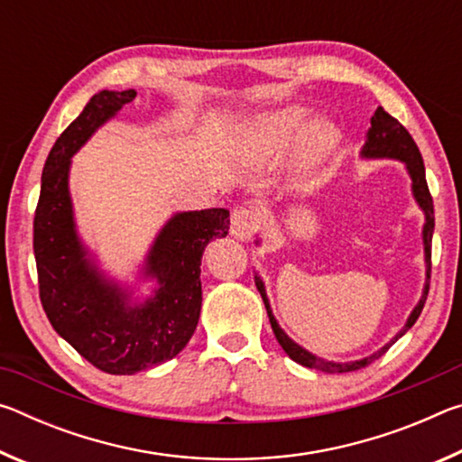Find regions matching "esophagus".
Wrapping results in <instances>:
<instances>
[{
    "label": "esophagus",
    "instance_id": "obj_1",
    "mask_svg": "<svg viewBox=\"0 0 462 462\" xmlns=\"http://www.w3.org/2000/svg\"><path fill=\"white\" fill-rule=\"evenodd\" d=\"M259 220H261L259 209L253 206H240L238 209H234L232 214L230 232L240 240H248L254 234L256 226H259Z\"/></svg>",
    "mask_w": 462,
    "mask_h": 462
}]
</instances>
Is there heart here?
Here are the masks:
<instances>
[{
  "instance_id": "obj_1",
  "label": "heart",
  "mask_w": 462,
  "mask_h": 462,
  "mask_svg": "<svg viewBox=\"0 0 462 462\" xmlns=\"http://www.w3.org/2000/svg\"><path fill=\"white\" fill-rule=\"evenodd\" d=\"M308 122V112L300 106L279 109L267 116L256 130V143L263 151H275V148L289 143L297 132H300ZM338 140V132L328 122H318L311 126L306 138V146L310 154L319 156L326 154Z\"/></svg>"
}]
</instances>
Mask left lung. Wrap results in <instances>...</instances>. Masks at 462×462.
<instances>
[{"mask_svg":"<svg viewBox=\"0 0 462 462\" xmlns=\"http://www.w3.org/2000/svg\"><path fill=\"white\" fill-rule=\"evenodd\" d=\"M363 154L365 156H391V159H400L403 161L405 165H408V171L411 175V181H413V195H416L418 203L424 209L426 214V226H424V246H426V267H428V281H426V287H424V295H421L420 303L416 306V310L411 311V316L408 319V324H405L403 330L395 336L393 340L389 344H385L381 350L377 353L363 358V361H355V363H328L322 361V358H318L314 355H310L308 350H303L301 346H297V344L289 338V336L281 330L279 324L275 322V318L271 314V308H269V300H267V293H264V285L259 277H254V283L256 289L261 291V297L264 301V308H267V314L271 319V328L273 332H275V338L279 340L281 346H283L285 353L293 358L295 363H300L303 366H310V369H318V371H324V373H350V371H358L363 369V366L371 365L373 361H377L383 355L387 353L391 348V344H395L397 338H402V336L410 330V328L416 324V319L420 318L421 310H424V303H426V297L430 291V275H432V234H434V201H432V193L428 189V183H426V171H424V161H421V154H420V148L418 144L413 143V138L408 130H405L400 122H397L393 116H389L385 109L377 107V112L371 118V128H369V134H366V143L363 146Z\"/></svg>","mask_w":462,"mask_h":462,"instance_id":"left-lung-1","label":"left lung"}]
</instances>
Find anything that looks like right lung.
<instances>
[{"label": "right lung", "mask_w": 462, "mask_h": 462, "mask_svg": "<svg viewBox=\"0 0 462 462\" xmlns=\"http://www.w3.org/2000/svg\"><path fill=\"white\" fill-rule=\"evenodd\" d=\"M136 97L134 89L99 91L51 148L34 212L38 295L54 330L83 358L109 374H134L171 361L195 332L201 310L203 248L230 230L224 208L177 214L148 256L161 289L146 306L128 310L85 261L73 228L69 159L93 130Z\"/></svg>", "instance_id": "add662e5"}]
</instances>
